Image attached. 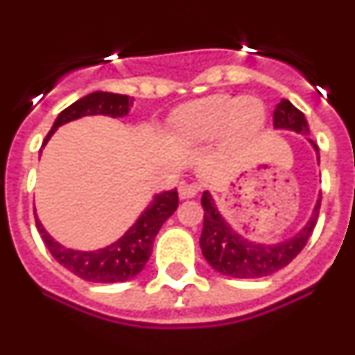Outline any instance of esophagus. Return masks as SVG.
Masks as SVG:
<instances>
[{"label": "esophagus", "mask_w": 355, "mask_h": 355, "mask_svg": "<svg viewBox=\"0 0 355 355\" xmlns=\"http://www.w3.org/2000/svg\"><path fill=\"white\" fill-rule=\"evenodd\" d=\"M200 187L197 183H183L180 187V197L181 199H192L199 193Z\"/></svg>", "instance_id": "1"}]
</instances>
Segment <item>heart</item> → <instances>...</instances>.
I'll return each mask as SVG.
<instances>
[{
	"label": "heart",
	"mask_w": 355,
	"mask_h": 355,
	"mask_svg": "<svg viewBox=\"0 0 355 355\" xmlns=\"http://www.w3.org/2000/svg\"><path fill=\"white\" fill-rule=\"evenodd\" d=\"M263 122V106L256 99H233L229 96H209L181 108L174 117L178 139L188 144L205 142L220 133L225 126L233 135H247Z\"/></svg>",
	"instance_id": "b5f03b06"
}]
</instances>
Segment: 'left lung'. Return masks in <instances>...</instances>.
Segmentation results:
<instances>
[{"label": "left lung", "instance_id": "8db88e82", "mask_svg": "<svg viewBox=\"0 0 355 355\" xmlns=\"http://www.w3.org/2000/svg\"><path fill=\"white\" fill-rule=\"evenodd\" d=\"M274 126L286 128V130L299 131V133L309 131L302 112L295 108L288 99H281V103L275 108ZM311 144L315 147L316 155H318L316 144L313 140ZM200 200H202V208H205V227H202V234H200V249H202L206 261L216 272L229 275V277L254 279L274 274L297 258V254L306 247L307 240L313 234V229L318 220L322 196H320L311 220L307 222L306 227L299 234H295L293 238L284 240L283 243H277V245L250 243L249 240L234 233L233 227L222 218L208 192L202 193Z\"/></svg>", "mask_w": 355, "mask_h": 355}]
</instances>
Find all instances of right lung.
Here are the masks:
<instances>
[{
    "label": "right lung",
    "instance_id": "1",
    "mask_svg": "<svg viewBox=\"0 0 355 355\" xmlns=\"http://www.w3.org/2000/svg\"><path fill=\"white\" fill-rule=\"evenodd\" d=\"M131 103H133V97L112 92H92L81 97L76 103L62 110L51 131L46 135L42 147L51 139L56 128L65 122L80 119L83 115L97 114L122 117L128 114ZM178 205H180L178 190L158 193L149 208L142 213V216L135 222L133 227L121 240L101 250H92V252L65 249L46 233V229L42 227L37 216L35 224L53 258L62 266H65L69 272L85 281H92V283H122V281L133 279L149 261L156 234L163 222L175 211Z\"/></svg>",
    "mask_w": 355,
    "mask_h": 355
}]
</instances>
